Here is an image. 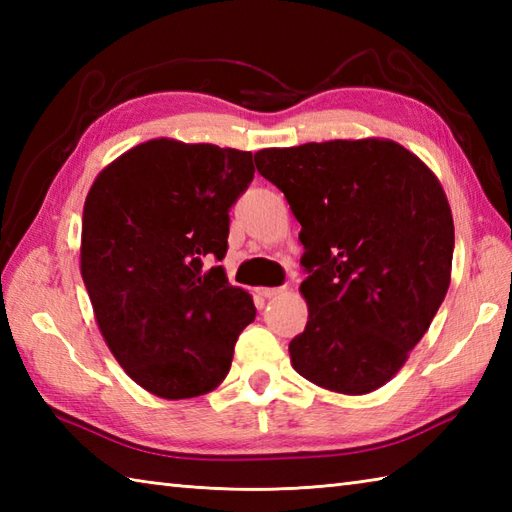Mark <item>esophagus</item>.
<instances>
[{
  "label": "esophagus",
  "instance_id": "obj_1",
  "mask_svg": "<svg viewBox=\"0 0 512 512\" xmlns=\"http://www.w3.org/2000/svg\"><path fill=\"white\" fill-rule=\"evenodd\" d=\"M255 292H257V295L262 297V299H273V297L281 295V292H284V288H257Z\"/></svg>",
  "mask_w": 512,
  "mask_h": 512
}]
</instances>
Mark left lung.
I'll return each instance as SVG.
<instances>
[{
    "instance_id": "8db88e82",
    "label": "left lung",
    "mask_w": 512,
    "mask_h": 512,
    "mask_svg": "<svg viewBox=\"0 0 512 512\" xmlns=\"http://www.w3.org/2000/svg\"><path fill=\"white\" fill-rule=\"evenodd\" d=\"M255 165L301 224L310 317L292 367L339 394L383 387L449 290L455 235L438 178L380 138L262 149Z\"/></svg>"
}]
</instances>
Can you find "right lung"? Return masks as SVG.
I'll list each match as a JSON object with an SVG mask.
<instances>
[{"instance_id":"add662e5","label":"right lung","mask_w":512,"mask_h":512,"mask_svg":"<svg viewBox=\"0 0 512 512\" xmlns=\"http://www.w3.org/2000/svg\"><path fill=\"white\" fill-rule=\"evenodd\" d=\"M250 151L158 138L105 167L83 206L81 275L103 339L154 396L206 394L231 369L253 299L217 266Z\"/></svg>"}]
</instances>
